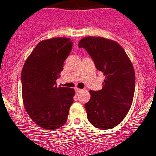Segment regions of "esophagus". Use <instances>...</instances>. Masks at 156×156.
Segmentation results:
<instances>
[{
  "mask_svg": "<svg viewBox=\"0 0 156 156\" xmlns=\"http://www.w3.org/2000/svg\"><path fill=\"white\" fill-rule=\"evenodd\" d=\"M75 90H76V93H78L81 92V91L83 90V89H80V88H75Z\"/></svg>",
  "mask_w": 156,
  "mask_h": 156,
  "instance_id": "obj_1",
  "label": "esophagus"
}]
</instances>
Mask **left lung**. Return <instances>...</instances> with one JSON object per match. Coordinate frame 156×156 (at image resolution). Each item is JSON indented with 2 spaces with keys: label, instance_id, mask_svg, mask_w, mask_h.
I'll return each instance as SVG.
<instances>
[{
  "label": "left lung",
  "instance_id": "1",
  "mask_svg": "<svg viewBox=\"0 0 156 156\" xmlns=\"http://www.w3.org/2000/svg\"><path fill=\"white\" fill-rule=\"evenodd\" d=\"M78 47L86 49L97 70L105 77L101 90L89 91L90 99L85 104L87 118L95 128L111 129L131 107L136 83L133 66L123 48L110 39L86 37Z\"/></svg>",
  "mask_w": 156,
  "mask_h": 156
}]
</instances>
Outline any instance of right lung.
Returning <instances> with one entry per match:
<instances>
[{"mask_svg": "<svg viewBox=\"0 0 156 156\" xmlns=\"http://www.w3.org/2000/svg\"><path fill=\"white\" fill-rule=\"evenodd\" d=\"M72 46V41L67 38L41 41L22 69L25 108L33 122L44 129L53 130L63 126L73 103L74 89L56 86Z\"/></svg>", "mask_w": 156, "mask_h": 156, "instance_id": "1", "label": "right lung"}]
</instances>
